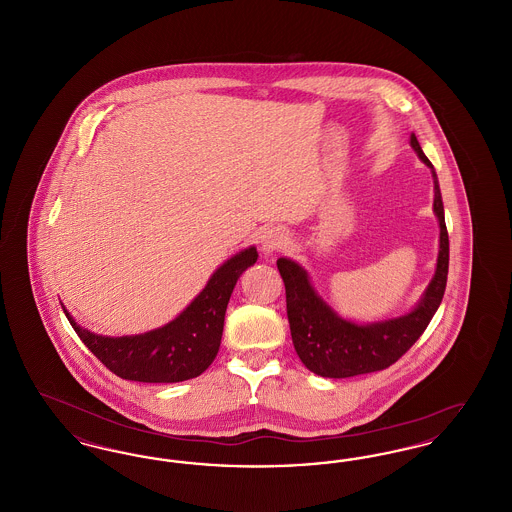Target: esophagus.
<instances>
[{
    "mask_svg": "<svg viewBox=\"0 0 512 512\" xmlns=\"http://www.w3.org/2000/svg\"><path fill=\"white\" fill-rule=\"evenodd\" d=\"M286 245H288V234L282 228H268L261 236V247L267 255L286 249Z\"/></svg>",
    "mask_w": 512,
    "mask_h": 512,
    "instance_id": "34e87169",
    "label": "esophagus"
}]
</instances>
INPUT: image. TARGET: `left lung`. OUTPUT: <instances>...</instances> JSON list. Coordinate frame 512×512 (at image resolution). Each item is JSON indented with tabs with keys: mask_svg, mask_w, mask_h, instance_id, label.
Wrapping results in <instances>:
<instances>
[{
	"mask_svg": "<svg viewBox=\"0 0 512 512\" xmlns=\"http://www.w3.org/2000/svg\"><path fill=\"white\" fill-rule=\"evenodd\" d=\"M411 146L418 153V157L432 169L434 176V211L439 220V255L436 274L420 303L409 315L366 326L343 320L318 297L303 268L284 257L276 261V267L280 270L286 286V309L293 347L301 363L322 378H349L384 370L393 365L422 336L443 299L449 272V236L443 217L438 176L414 134H411Z\"/></svg>",
	"mask_w": 512,
	"mask_h": 512,
	"instance_id": "left-lung-1",
	"label": "left lung"
}]
</instances>
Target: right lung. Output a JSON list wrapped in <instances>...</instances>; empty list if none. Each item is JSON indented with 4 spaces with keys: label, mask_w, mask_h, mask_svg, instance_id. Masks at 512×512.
<instances>
[{
    "label": "right lung",
    "mask_w": 512,
    "mask_h": 512,
    "mask_svg": "<svg viewBox=\"0 0 512 512\" xmlns=\"http://www.w3.org/2000/svg\"><path fill=\"white\" fill-rule=\"evenodd\" d=\"M259 253L249 247L228 259L207 282L205 290L163 328L140 336L105 338L80 328L63 307L74 332L101 365L124 380L172 384L199 376L219 353L224 315L234 286Z\"/></svg>",
    "instance_id": "obj_1"
}]
</instances>
